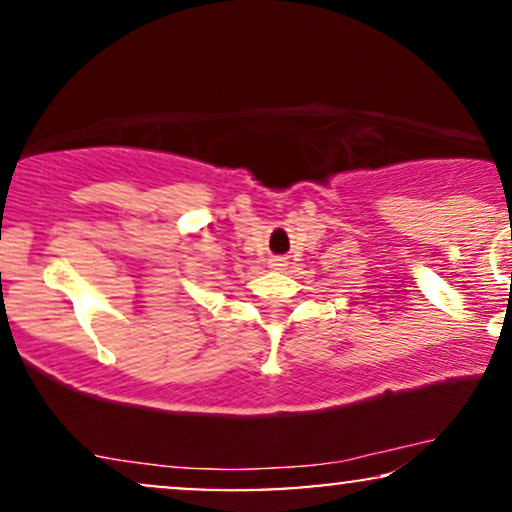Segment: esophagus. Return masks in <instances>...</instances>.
Returning <instances> with one entry per match:
<instances>
[{
  "label": "esophagus",
  "instance_id": "34e87169",
  "mask_svg": "<svg viewBox=\"0 0 512 512\" xmlns=\"http://www.w3.org/2000/svg\"><path fill=\"white\" fill-rule=\"evenodd\" d=\"M269 264H272L274 269H281V267H286V260H284V257H272Z\"/></svg>",
  "mask_w": 512,
  "mask_h": 512
}]
</instances>
